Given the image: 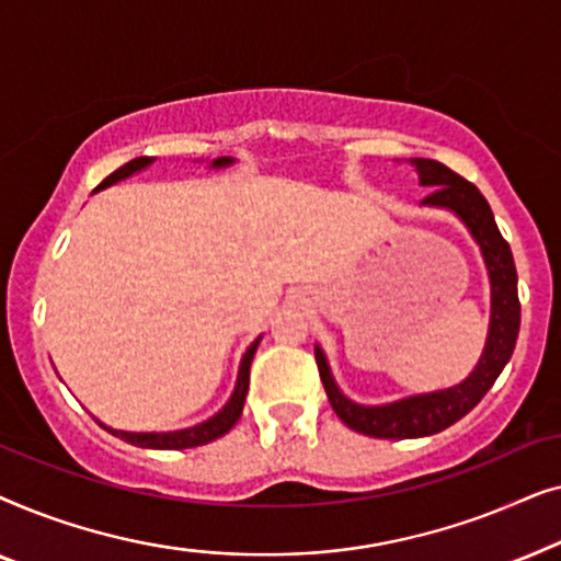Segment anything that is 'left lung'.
Returning a JSON list of instances; mask_svg holds the SVG:
<instances>
[{
    "mask_svg": "<svg viewBox=\"0 0 561 561\" xmlns=\"http://www.w3.org/2000/svg\"><path fill=\"white\" fill-rule=\"evenodd\" d=\"M411 165L416 168L421 186L432 188V194L421 202V206L455 214L480 248L490 280V324L478 365L472 367V373L462 382L451 388L432 390V393L405 396L398 398V401L378 405L357 403L344 396L340 386H336L324 350L317 344L313 352H317L319 375L334 413L352 432L375 436V439H419V436H432L444 432V428L462 419L465 413H470L482 401V396L493 388L503 367L508 365L520 327L516 265H513L511 248L495 225V217L490 211L485 196L480 194L478 186H472L470 181H465L462 175L449 171L447 165L436 163V160L411 158Z\"/></svg>",
    "mask_w": 561,
    "mask_h": 561,
    "instance_id": "8db88e82",
    "label": "left lung"
}]
</instances>
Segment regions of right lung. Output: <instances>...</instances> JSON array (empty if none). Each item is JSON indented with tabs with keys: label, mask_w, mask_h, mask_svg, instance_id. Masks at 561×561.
<instances>
[{
	"label": "right lung",
	"mask_w": 561,
	"mask_h": 561,
	"mask_svg": "<svg viewBox=\"0 0 561 561\" xmlns=\"http://www.w3.org/2000/svg\"><path fill=\"white\" fill-rule=\"evenodd\" d=\"M152 163H156V158H148V156L129 160V163H125L114 173L106 175V179L96 186V191L110 188V186H114V183H119V181L129 179V175L145 171V168H150ZM229 165H234V158L209 160V168H217V171L219 168H229ZM260 340H263V336H257V340L248 347V352L242 355L240 370H237V382H234L232 396H229V401L221 405L214 416L202 421V424H194L188 428H175V432H122V428H112V426L102 424V421H99V424H102L110 434L119 436L122 442L135 444V447H142V449H188V447H202V444L219 439V436H225L242 416L244 398H248V388H250V365H252V357H255Z\"/></svg>",
	"instance_id": "add662e5"
}]
</instances>
